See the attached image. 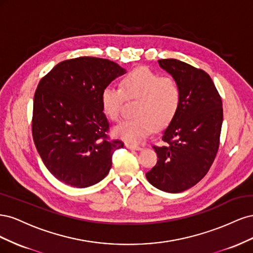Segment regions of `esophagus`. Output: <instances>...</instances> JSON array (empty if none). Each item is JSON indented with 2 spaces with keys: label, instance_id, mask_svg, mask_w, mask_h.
<instances>
[{
  "label": "esophagus",
  "instance_id": "34e87169",
  "mask_svg": "<svg viewBox=\"0 0 253 253\" xmlns=\"http://www.w3.org/2000/svg\"><path fill=\"white\" fill-rule=\"evenodd\" d=\"M126 148H128V149H132V150H141V147L140 145H138V144H134V143H126Z\"/></svg>",
  "mask_w": 253,
  "mask_h": 253
}]
</instances>
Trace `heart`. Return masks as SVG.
<instances>
[{
    "label": "heart",
    "mask_w": 253,
    "mask_h": 253,
    "mask_svg": "<svg viewBox=\"0 0 253 253\" xmlns=\"http://www.w3.org/2000/svg\"><path fill=\"white\" fill-rule=\"evenodd\" d=\"M136 100L135 116L121 121L114 133L127 142H139L154 131L168 126L181 103V88L173 76L159 74L149 67H136L120 80V87L106 85L100 94V105L111 120L120 119L125 100Z\"/></svg>",
    "instance_id": "obj_1"
}]
</instances>
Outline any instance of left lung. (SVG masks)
Here are the masks:
<instances>
[{"label":"left lung","instance_id":"1","mask_svg":"<svg viewBox=\"0 0 253 253\" xmlns=\"http://www.w3.org/2000/svg\"><path fill=\"white\" fill-rule=\"evenodd\" d=\"M177 80L181 103L163 133V145H153L157 163L145 173L165 192H182L208 173L216 157L223 124V103L210 76L176 59L158 60Z\"/></svg>","mask_w":253,"mask_h":253}]
</instances>
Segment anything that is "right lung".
<instances>
[{
	"mask_svg": "<svg viewBox=\"0 0 253 253\" xmlns=\"http://www.w3.org/2000/svg\"><path fill=\"white\" fill-rule=\"evenodd\" d=\"M125 73L114 61L79 57L60 62L38 84L33 138L45 167L60 181L85 188L110 172L114 152L124 142L108 135L100 94Z\"/></svg>",
	"mask_w": 253,
	"mask_h": 253,
	"instance_id": "obj_1",
	"label": "right lung"
}]
</instances>
